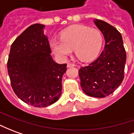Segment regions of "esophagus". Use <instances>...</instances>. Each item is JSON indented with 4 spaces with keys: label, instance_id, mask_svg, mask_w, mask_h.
I'll return each instance as SVG.
<instances>
[{
    "label": "esophagus",
    "instance_id": "esophagus-1",
    "mask_svg": "<svg viewBox=\"0 0 134 134\" xmlns=\"http://www.w3.org/2000/svg\"><path fill=\"white\" fill-rule=\"evenodd\" d=\"M74 66H75V64H72V63H67V67H74Z\"/></svg>",
    "mask_w": 134,
    "mask_h": 134
}]
</instances>
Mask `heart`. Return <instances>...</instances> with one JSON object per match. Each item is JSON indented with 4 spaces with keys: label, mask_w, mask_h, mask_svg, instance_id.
Returning <instances> with one entry per match:
<instances>
[{
    "label": "heart",
    "mask_w": 134,
    "mask_h": 134,
    "mask_svg": "<svg viewBox=\"0 0 134 134\" xmlns=\"http://www.w3.org/2000/svg\"><path fill=\"white\" fill-rule=\"evenodd\" d=\"M60 38L52 39L50 45L54 54L61 59H67L74 49L79 60L91 62L98 57L102 46V32L84 25H74L67 28L62 32Z\"/></svg>",
    "instance_id": "obj_1"
}]
</instances>
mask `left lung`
Here are the masks:
<instances>
[{
  "label": "left lung",
  "instance_id": "left-lung-1",
  "mask_svg": "<svg viewBox=\"0 0 134 134\" xmlns=\"http://www.w3.org/2000/svg\"><path fill=\"white\" fill-rule=\"evenodd\" d=\"M105 40L104 48L96 60L79 70L80 86L88 96L103 98L110 95L122 83L126 53L122 35L106 21L95 19Z\"/></svg>",
  "mask_w": 134,
  "mask_h": 134
}]
</instances>
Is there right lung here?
I'll return each mask as SVG.
<instances>
[{
	"label": "right lung",
	"instance_id": "1",
	"mask_svg": "<svg viewBox=\"0 0 134 134\" xmlns=\"http://www.w3.org/2000/svg\"><path fill=\"white\" fill-rule=\"evenodd\" d=\"M45 25L28 27L14 41L8 56V73L19 98L31 106L46 107L62 93V78L67 64H58L51 56Z\"/></svg>",
	"mask_w": 134,
	"mask_h": 134
}]
</instances>
